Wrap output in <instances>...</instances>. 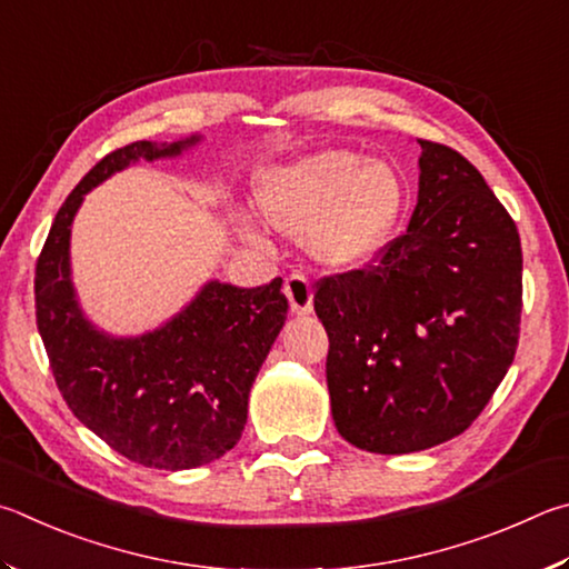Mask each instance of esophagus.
Masks as SVG:
<instances>
[{"label": "esophagus", "instance_id": "1", "mask_svg": "<svg viewBox=\"0 0 569 569\" xmlns=\"http://www.w3.org/2000/svg\"><path fill=\"white\" fill-rule=\"evenodd\" d=\"M284 295L295 315L312 312V284L302 272H292L284 279Z\"/></svg>", "mask_w": 569, "mask_h": 569}]
</instances>
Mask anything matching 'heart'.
<instances>
[{
  "label": "heart",
  "instance_id": "b5f03b06",
  "mask_svg": "<svg viewBox=\"0 0 569 569\" xmlns=\"http://www.w3.org/2000/svg\"><path fill=\"white\" fill-rule=\"evenodd\" d=\"M259 207L282 232H305L307 249L320 262L355 267L395 229L405 182L382 159L325 149L267 172L259 182Z\"/></svg>",
  "mask_w": 569,
  "mask_h": 569
}]
</instances>
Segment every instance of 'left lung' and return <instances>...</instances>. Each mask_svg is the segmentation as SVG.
Returning <instances> with one entry per match:
<instances>
[{"label":"left lung","mask_w":569,"mask_h":569,"mask_svg":"<svg viewBox=\"0 0 569 569\" xmlns=\"http://www.w3.org/2000/svg\"><path fill=\"white\" fill-rule=\"evenodd\" d=\"M420 199L375 262L317 279L332 420L367 452L462 435L505 380L522 317L515 219L457 149L420 139Z\"/></svg>","instance_id":"obj_1"}]
</instances>
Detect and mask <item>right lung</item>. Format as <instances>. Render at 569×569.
Here are the masks:
<instances>
[{"label": "right lung", "mask_w": 569, "mask_h": 569, "mask_svg": "<svg viewBox=\"0 0 569 569\" xmlns=\"http://www.w3.org/2000/svg\"><path fill=\"white\" fill-rule=\"evenodd\" d=\"M197 139L132 142L99 159L59 207L34 269L37 327L69 410L114 452L154 470H192L239 442L249 390L287 320L282 279L254 290L209 282L162 330L114 340L74 302L69 224L89 189L117 169L179 154Z\"/></svg>", "instance_id": "1"}]
</instances>
